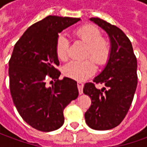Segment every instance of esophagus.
<instances>
[{
  "label": "esophagus",
  "instance_id": "esophagus-1",
  "mask_svg": "<svg viewBox=\"0 0 147 147\" xmlns=\"http://www.w3.org/2000/svg\"><path fill=\"white\" fill-rule=\"evenodd\" d=\"M83 83L82 82H78V92L79 94H82V88H83Z\"/></svg>",
  "mask_w": 147,
  "mask_h": 147
}]
</instances>
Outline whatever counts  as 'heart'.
Here are the masks:
<instances>
[{"label":"heart","instance_id":"b5f03b06","mask_svg":"<svg viewBox=\"0 0 147 147\" xmlns=\"http://www.w3.org/2000/svg\"><path fill=\"white\" fill-rule=\"evenodd\" d=\"M74 34L78 40L87 44L85 57H91L98 65L107 63L111 51L110 43L106 38L101 37V32L96 26L84 24L74 30ZM69 48V39L64 34H59L55 43V51L60 60L65 61L68 59ZM93 61L91 59L72 60L65 65L64 74L73 79L83 81L96 73V68Z\"/></svg>","mask_w":147,"mask_h":147}]
</instances>
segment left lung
I'll use <instances>...</instances> for the list:
<instances>
[{"instance_id":"1","label":"left lung","mask_w":147,"mask_h":147,"mask_svg":"<svg viewBox=\"0 0 147 147\" xmlns=\"http://www.w3.org/2000/svg\"><path fill=\"white\" fill-rule=\"evenodd\" d=\"M90 20L107 32L111 51L105 69L93 79L107 89H97L92 82L84 85L83 92L92 99L85 120L92 129L109 130L123 121L131 106L138 85V62L132 43L120 28L100 18Z\"/></svg>"}]
</instances>
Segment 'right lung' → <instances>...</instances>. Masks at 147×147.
<instances>
[{
    "instance_id": "1",
    "label": "right lung",
    "mask_w": 147,
    "mask_h": 147,
    "mask_svg": "<svg viewBox=\"0 0 147 147\" xmlns=\"http://www.w3.org/2000/svg\"><path fill=\"white\" fill-rule=\"evenodd\" d=\"M79 20L49 15L30 26L14 45L9 61L10 94L23 119L39 131L61 127L64 109L78 96L76 81L66 77L59 80L55 43L59 32ZM48 78L55 81L49 88Z\"/></svg>"
}]
</instances>
